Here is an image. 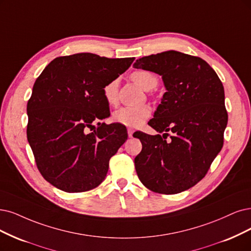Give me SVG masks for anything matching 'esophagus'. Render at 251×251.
<instances>
[{
  "label": "esophagus",
  "mask_w": 251,
  "mask_h": 251,
  "mask_svg": "<svg viewBox=\"0 0 251 251\" xmlns=\"http://www.w3.org/2000/svg\"><path fill=\"white\" fill-rule=\"evenodd\" d=\"M127 132H128V136H129V137H132V134H133L134 130H133L132 128H128V129H127Z\"/></svg>",
  "instance_id": "34e87169"
}]
</instances>
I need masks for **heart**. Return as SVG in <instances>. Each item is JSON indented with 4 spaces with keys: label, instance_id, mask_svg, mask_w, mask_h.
<instances>
[{
    "label": "heart",
    "instance_id": "heart-1",
    "mask_svg": "<svg viewBox=\"0 0 251 251\" xmlns=\"http://www.w3.org/2000/svg\"><path fill=\"white\" fill-rule=\"evenodd\" d=\"M130 78L145 91H150L158 85V77L151 71L138 69L130 74ZM119 80L111 79L105 83L102 89L104 100L110 106L116 105L118 102ZM151 116V108L148 105H141L135 107H120L113 114V120L116 123L126 127L135 128L141 126L145 121Z\"/></svg>",
    "mask_w": 251,
    "mask_h": 251
}]
</instances>
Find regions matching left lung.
Segmentation results:
<instances>
[{
	"label": "left lung",
	"instance_id": "left-lung-1",
	"mask_svg": "<svg viewBox=\"0 0 251 251\" xmlns=\"http://www.w3.org/2000/svg\"><path fill=\"white\" fill-rule=\"evenodd\" d=\"M133 67L159 74L166 89L148 123L163 134H133L143 145L134 159L136 174L154 192L187 190L205 177L224 146L227 111L222 82L206 61L176 50L143 57ZM169 131L173 135L166 141Z\"/></svg>",
	"mask_w": 251,
	"mask_h": 251
}]
</instances>
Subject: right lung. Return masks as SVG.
<instances>
[{
	"label": "right lung",
	"instance_id": "add662e5",
	"mask_svg": "<svg viewBox=\"0 0 251 251\" xmlns=\"http://www.w3.org/2000/svg\"><path fill=\"white\" fill-rule=\"evenodd\" d=\"M133 61L90 52L65 55L36 79L26 105V137L37 168L54 187L83 192L105 179L109 159L128 134L124 125L97 123L110 115L102 89Z\"/></svg>",
	"mask_w": 251,
	"mask_h": 251
}]
</instances>
